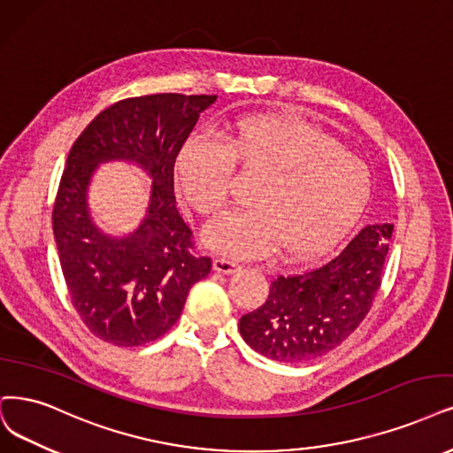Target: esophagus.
I'll return each instance as SVG.
<instances>
[{"mask_svg": "<svg viewBox=\"0 0 453 453\" xmlns=\"http://www.w3.org/2000/svg\"><path fill=\"white\" fill-rule=\"evenodd\" d=\"M212 269L220 274H235L237 271H241V265L237 261L231 259H224V257H216L212 261Z\"/></svg>", "mask_w": 453, "mask_h": 453, "instance_id": "34e87169", "label": "esophagus"}]
</instances>
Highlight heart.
Listing matches in <instances>:
<instances>
[{"mask_svg": "<svg viewBox=\"0 0 453 453\" xmlns=\"http://www.w3.org/2000/svg\"><path fill=\"white\" fill-rule=\"evenodd\" d=\"M233 167L257 173L252 207L226 212L203 233L233 257H263L281 248L289 259H313L340 244L372 197L367 164L336 138L295 115H246L227 125L220 143L194 136L182 145L175 179L199 214L220 211Z\"/></svg>", "mask_w": 453, "mask_h": 453, "instance_id": "1", "label": "heart"}]
</instances>
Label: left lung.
<instances>
[{"mask_svg": "<svg viewBox=\"0 0 453 453\" xmlns=\"http://www.w3.org/2000/svg\"><path fill=\"white\" fill-rule=\"evenodd\" d=\"M392 231V224L365 226L319 269L278 276L265 304L241 317L242 340L259 355L289 364L342 345L372 308Z\"/></svg>", "mask_w": 453, "mask_h": 453, "instance_id": "8db88e82", "label": "left lung"}]
</instances>
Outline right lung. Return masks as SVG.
<instances>
[{"label":"right lung","mask_w":453,"mask_h":453,"mask_svg":"<svg viewBox=\"0 0 453 453\" xmlns=\"http://www.w3.org/2000/svg\"><path fill=\"white\" fill-rule=\"evenodd\" d=\"M214 100L179 93L119 100L95 117L66 157L54 239L73 306L103 342L136 347L164 336L190 288L211 273V257L192 252V231L177 211L173 167L199 113ZM111 159L136 163L154 179L146 218L123 238L100 230L87 203L94 170Z\"/></svg>","instance_id":"add662e5"}]
</instances>
